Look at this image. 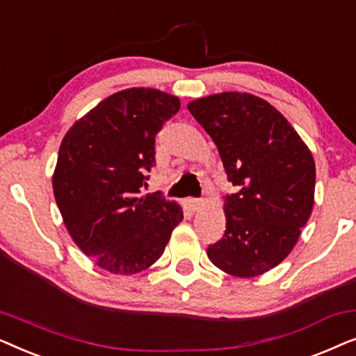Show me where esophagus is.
<instances>
[{
	"label": "esophagus",
	"mask_w": 356,
	"mask_h": 356,
	"mask_svg": "<svg viewBox=\"0 0 356 356\" xmlns=\"http://www.w3.org/2000/svg\"><path fill=\"white\" fill-rule=\"evenodd\" d=\"M186 204H188V207L191 209V211H199V209H201V207L204 206V201H202V199L189 197L188 201H186Z\"/></svg>",
	"instance_id": "obj_1"
}]
</instances>
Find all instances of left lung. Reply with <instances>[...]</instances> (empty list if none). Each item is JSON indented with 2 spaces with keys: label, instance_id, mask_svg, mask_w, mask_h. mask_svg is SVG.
I'll use <instances>...</instances> for the list:
<instances>
[{
  "label": "left lung",
  "instance_id": "left-lung-1",
  "mask_svg": "<svg viewBox=\"0 0 356 356\" xmlns=\"http://www.w3.org/2000/svg\"><path fill=\"white\" fill-rule=\"evenodd\" d=\"M188 110L216 143L236 188L225 196L227 228L209 245V259L235 277L264 274L290 254L313 211V155L285 116L256 95L225 92Z\"/></svg>",
  "mask_w": 356,
  "mask_h": 356
}]
</instances>
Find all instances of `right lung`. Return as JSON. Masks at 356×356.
<instances>
[{
  "mask_svg": "<svg viewBox=\"0 0 356 356\" xmlns=\"http://www.w3.org/2000/svg\"><path fill=\"white\" fill-rule=\"evenodd\" d=\"M179 110L157 89L110 95L60 145L53 193L81 251L111 274H138L163 254L183 211L160 191L140 197L155 165V136Z\"/></svg>",
  "mask_w": 356,
  "mask_h": 356,
  "instance_id": "obj_1",
  "label": "right lung"
}]
</instances>
